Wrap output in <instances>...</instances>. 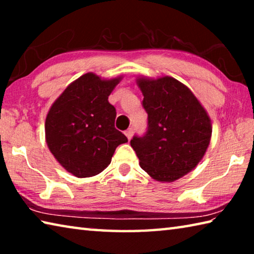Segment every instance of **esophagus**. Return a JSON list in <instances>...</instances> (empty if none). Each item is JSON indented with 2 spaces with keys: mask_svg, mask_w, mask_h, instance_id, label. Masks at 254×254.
I'll return each mask as SVG.
<instances>
[{
  "mask_svg": "<svg viewBox=\"0 0 254 254\" xmlns=\"http://www.w3.org/2000/svg\"><path fill=\"white\" fill-rule=\"evenodd\" d=\"M126 135H127L128 141L132 139V135H133V130H132V128H128V130L126 131Z\"/></svg>",
  "mask_w": 254,
  "mask_h": 254,
  "instance_id": "obj_1",
  "label": "esophagus"
}]
</instances>
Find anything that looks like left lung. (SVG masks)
I'll return each mask as SVG.
<instances>
[{
    "instance_id": "left-lung-1",
    "label": "left lung",
    "mask_w": 254,
    "mask_h": 254,
    "mask_svg": "<svg viewBox=\"0 0 254 254\" xmlns=\"http://www.w3.org/2000/svg\"><path fill=\"white\" fill-rule=\"evenodd\" d=\"M136 84L143 94L148 130L133 136L131 147L150 177L175 182L203 159L212 136L210 119L190 89L174 77H137Z\"/></svg>"
}]
</instances>
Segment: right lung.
Here are the masks:
<instances>
[{
  "mask_svg": "<svg viewBox=\"0 0 254 254\" xmlns=\"http://www.w3.org/2000/svg\"><path fill=\"white\" fill-rule=\"evenodd\" d=\"M122 76L104 79L87 72L72 81L51 105L45 123L50 152L78 178L102 173L127 137L114 127L117 111L109 96Z\"/></svg>",
  "mask_w": 254,
  "mask_h": 254,
  "instance_id": "1",
  "label": "right lung"
}]
</instances>
